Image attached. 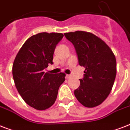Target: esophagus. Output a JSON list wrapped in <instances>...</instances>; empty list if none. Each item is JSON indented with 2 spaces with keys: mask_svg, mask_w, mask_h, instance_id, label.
Masks as SVG:
<instances>
[{
  "mask_svg": "<svg viewBox=\"0 0 130 130\" xmlns=\"http://www.w3.org/2000/svg\"><path fill=\"white\" fill-rule=\"evenodd\" d=\"M71 76H72V75H70V74H67V75H66V78H67V79H69V78L71 77Z\"/></svg>",
  "mask_w": 130,
  "mask_h": 130,
  "instance_id": "obj_1",
  "label": "esophagus"
}]
</instances>
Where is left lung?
Wrapping results in <instances>:
<instances>
[{"instance_id":"1","label":"left lung","mask_w":130,"mask_h":130,"mask_svg":"<svg viewBox=\"0 0 130 130\" xmlns=\"http://www.w3.org/2000/svg\"><path fill=\"white\" fill-rule=\"evenodd\" d=\"M64 35L75 47L79 65L85 67L75 96L86 107L99 106L109 96L115 82V55L103 40L90 32L76 31Z\"/></svg>"}]
</instances>
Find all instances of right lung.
Returning <instances> with one entry per match:
<instances>
[{"mask_svg":"<svg viewBox=\"0 0 130 130\" xmlns=\"http://www.w3.org/2000/svg\"><path fill=\"white\" fill-rule=\"evenodd\" d=\"M61 33L42 32L29 38L21 46L13 62V77L18 92L30 107L42 111L57 99L60 86L65 82L64 73H45L53 64L56 45L63 38Z\"/></svg>","mask_w":130,"mask_h":130,"instance_id":"1","label":"right lung"}]
</instances>
